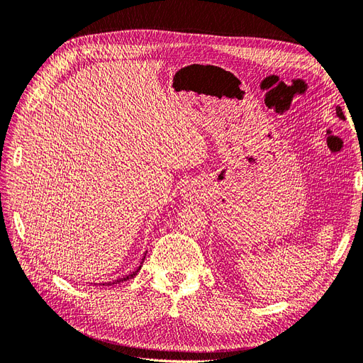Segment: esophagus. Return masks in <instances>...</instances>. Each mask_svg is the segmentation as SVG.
Segmentation results:
<instances>
[{"mask_svg":"<svg viewBox=\"0 0 363 363\" xmlns=\"http://www.w3.org/2000/svg\"><path fill=\"white\" fill-rule=\"evenodd\" d=\"M182 196L187 201H199L202 198V192L196 184H186L182 189Z\"/></svg>","mask_w":363,"mask_h":363,"instance_id":"1","label":"esophagus"}]
</instances>
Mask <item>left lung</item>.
<instances>
[{"instance_id": "1", "label": "left lung", "mask_w": 363, "mask_h": 363, "mask_svg": "<svg viewBox=\"0 0 363 363\" xmlns=\"http://www.w3.org/2000/svg\"><path fill=\"white\" fill-rule=\"evenodd\" d=\"M335 110H337V116H338V118L344 121V119H345V116H344V113H342V108H341V107H337Z\"/></svg>"}]
</instances>
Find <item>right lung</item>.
<instances>
[{"label":"right lung","instance_id":"obj_1","mask_svg":"<svg viewBox=\"0 0 363 363\" xmlns=\"http://www.w3.org/2000/svg\"><path fill=\"white\" fill-rule=\"evenodd\" d=\"M140 268H141V265L138 267V269L135 271V272H133V274H129V275H126V277H123V279H121V280H114L113 283H106V284H118V283H123V281H126V280H129V279H131V277H134V275L140 271ZM104 284V283H103Z\"/></svg>","mask_w":363,"mask_h":363}]
</instances>
